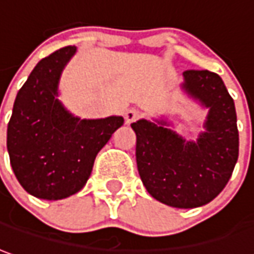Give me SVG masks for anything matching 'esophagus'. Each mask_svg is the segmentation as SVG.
I'll use <instances>...</instances> for the list:
<instances>
[{
    "instance_id": "esophagus-1",
    "label": "esophagus",
    "mask_w": 254,
    "mask_h": 254,
    "mask_svg": "<svg viewBox=\"0 0 254 254\" xmlns=\"http://www.w3.org/2000/svg\"><path fill=\"white\" fill-rule=\"evenodd\" d=\"M141 117V112L138 109H128L126 113H124V119H126V123L127 124H131L132 122H135Z\"/></svg>"
}]
</instances>
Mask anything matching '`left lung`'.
Here are the masks:
<instances>
[{
    "instance_id": "obj_1",
    "label": "left lung",
    "mask_w": 254,
    "mask_h": 254,
    "mask_svg": "<svg viewBox=\"0 0 254 254\" xmlns=\"http://www.w3.org/2000/svg\"><path fill=\"white\" fill-rule=\"evenodd\" d=\"M183 90L209 109L196 141H185L166 120L141 119L131 124L137 135V166L146 190L178 209L211 202L230 181L239 153L234 99L221 77L209 70H185Z\"/></svg>"
}]
</instances>
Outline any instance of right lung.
<instances>
[{
    "mask_svg": "<svg viewBox=\"0 0 254 254\" xmlns=\"http://www.w3.org/2000/svg\"><path fill=\"white\" fill-rule=\"evenodd\" d=\"M76 51L64 47L37 64L17 92L8 123L12 170L24 190L40 199L58 200L81 190L98 152L124 123L122 116H73L58 99L61 74Z\"/></svg>",
    "mask_w": 254,
    "mask_h": 254,
    "instance_id": "1",
    "label": "right lung"
}]
</instances>
